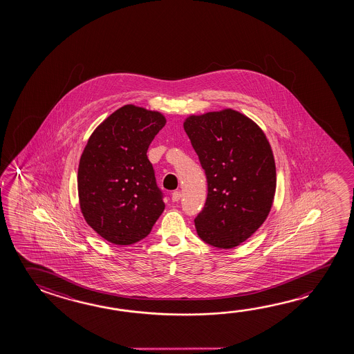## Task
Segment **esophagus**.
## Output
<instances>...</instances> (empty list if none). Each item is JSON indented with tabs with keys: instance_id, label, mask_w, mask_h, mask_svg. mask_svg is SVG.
Segmentation results:
<instances>
[{
	"instance_id": "esophagus-1",
	"label": "esophagus",
	"mask_w": 354,
	"mask_h": 354,
	"mask_svg": "<svg viewBox=\"0 0 354 354\" xmlns=\"http://www.w3.org/2000/svg\"><path fill=\"white\" fill-rule=\"evenodd\" d=\"M180 198H181V192H174L173 194H171V200H173L174 203H178Z\"/></svg>"
}]
</instances>
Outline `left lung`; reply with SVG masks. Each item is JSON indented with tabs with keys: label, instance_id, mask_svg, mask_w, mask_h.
Listing matches in <instances>:
<instances>
[{
	"label": "left lung",
	"instance_id": "obj_1",
	"mask_svg": "<svg viewBox=\"0 0 354 354\" xmlns=\"http://www.w3.org/2000/svg\"><path fill=\"white\" fill-rule=\"evenodd\" d=\"M184 129L207 179L205 207L195 218L198 237L230 250L263 225L272 209L277 170L259 126L238 111L190 116Z\"/></svg>",
	"mask_w": 354,
	"mask_h": 354
}]
</instances>
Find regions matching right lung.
<instances>
[{"instance_id": "right-lung-1", "label": "right lung", "mask_w": 354, "mask_h": 354, "mask_svg": "<svg viewBox=\"0 0 354 354\" xmlns=\"http://www.w3.org/2000/svg\"><path fill=\"white\" fill-rule=\"evenodd\" d=\"M165 123L160 112L126 104L87 140L77 170L80 209L87 225L111 243L140 242L164 211L147 151Z\"/></svg>"}]
</instances>
